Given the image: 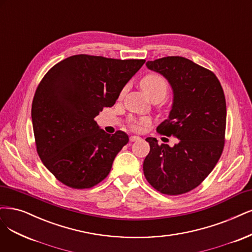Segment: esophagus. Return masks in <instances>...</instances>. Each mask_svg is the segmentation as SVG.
Returning <instances> with one entry per match:
<instances>
[{
  "label": "esophagus",
  "instance_id": "esophagus-1",
  "mask_svg": "<svg viewBox=\"0 0 252 252\" xmlns=\"http://www.w3.org/2000/svg\"><path fill=\"white\" fill-rule=\"evenodd\" d=\"M141 137L137 136V135H131L130 136V141L131 142H136V141H140Z\"/></svg>",
  "mask_w": 252,
  "mask_h": 252
}]
</instances>
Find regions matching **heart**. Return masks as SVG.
Segmentation results:
<instances>
[{"label":"heart","mask_w":252,"mask_h":252,"mask_svg":"<svg viewBox=\"0 0 252 252\" xmlns=\"http://www.w3.org/2000/svg\"><path fill=\"white\" fill-rule=\"evenodd\" d=\"M140 84L145 94L151 100L159 99L161 101L168 94V90H169L168 82L159 74L151 73V74L146 75L145 77L142 78ZM146 124H147V121H136V120L131 121V126L134 129H141Z\"/></svg>","instance_id":"b5f03b06"}]
</instances>
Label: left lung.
Returning <instances> with one entry per match:
<instances>
[{"instance_id": "left-lung-1", "label": "left lung", "mask_w": 252, "mask_h": 252, "mask_svg": "<svg viewBox=\"0 0 252 252\" xmlns=\"http://www.w3.org/2000/svg\"><path fill=\"white\" fill-rule=\"evenodd\" d=\"M146 65L166 78L173 91L169 118L158 131L178 141L170 147L147 137L150 152L143 163L144 174L162 194H185L201 184L222 154L226 127L224 92L213 72L185 57L168 56Z\"/></svg>"}]
</instances>
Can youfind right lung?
Instances as JSON below:
<instances>
[{"label": "right lung", "instance_id": "obj_1", "mask_svg": "<svg viewBox=\"0 0 252 252\" xmlns=\"http://www.w3.org/2000/svg\"><path fill=\"white\" fill-rule=\"evenodd\" d=\"M144 59L74 55L55 64L34 94V137L45 167L73 189L98 185L128 143L124 131L108 134L94 118L116 103Z\"/></svg>", "mask_w": 252, "mask_h": 252}]
</instances>
